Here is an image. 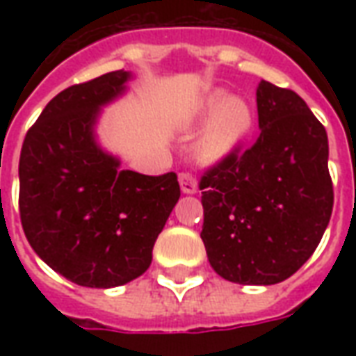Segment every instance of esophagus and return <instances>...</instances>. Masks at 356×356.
<instances>
[{
  "label": "esophagus",
  "mask_w": 356,
  "mask_h": 356,
  "mask_svg": "<svg viewBox=\"0 0 356 356\" xmlns=\"http://www.w3.org/2000/svg\"><path fill=\"white\" fill-rule=\"evenodd\" d=\"M179 185H181V191L185 194H194L198 191V183H196V177L193 173H181L179 175Z\"/></svg>",
  "instance_id": "1"
}]
</instances>
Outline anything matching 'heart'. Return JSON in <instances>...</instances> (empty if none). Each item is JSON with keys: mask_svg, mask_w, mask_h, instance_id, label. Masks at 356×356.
Listing matches in <instances>:
<instances>
[{"mask_svg": "<svg viewBox=\"0 0 356 356\" xmlns=\"http://www.w3.org/2000/svg\"><path fill=\"white\" fill-rule=\"evenodd\" d=\"M209 124L198 143V158L202 162H217L231 154L254 127L255 116L252 104L242 97H229L217 89L204 95L191 114L193 124Z\"/></svg>", "mask_w": 356, "mask_h": 356, "instance_id": "b5f03b06", "label": "heart"}]
</instances>
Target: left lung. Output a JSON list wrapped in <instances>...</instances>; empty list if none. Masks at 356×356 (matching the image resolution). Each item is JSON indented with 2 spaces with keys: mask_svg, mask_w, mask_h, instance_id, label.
Instances as JSON below:
<instances>
[{
  "mask_svg": "<svg viewBox=\"0 0 356 356\" xmlns=\"http://www.w3.org/2000/svg\"><path fill=\"white\" fill-rule=\"evenodd\" d=\"M259 137L200 179L208 259L225 280L268 286L313 255L334 208L328 135L291 89L257 88Z\"/></svg>",
  "mask_w": 356,
  "mask_h": 356,
  "instance_id": "left-lung-1",
  "label": "left lung"
}]
</instances>
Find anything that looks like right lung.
<instances>
[{"label":"right lung","instance_id":"1","mask_svg":"<svg viewBox=\"0 0 356 356\" xmlns=\"http://www.w3.org/2000/svg\"><path fill=\"white\" fill-rule=\"evenodd\" d=\"M131 74H102L51 99L28 129L19 162L20 223L30 246L70 282L114 288L152 261L175 208L177 175L120 170L95 140L101 106L125 91Z\"/></svg>","mask_w":356,"mask_h":356}]
</instances>
